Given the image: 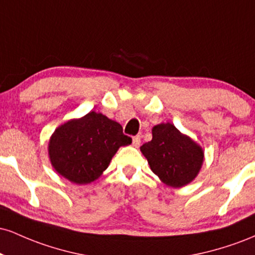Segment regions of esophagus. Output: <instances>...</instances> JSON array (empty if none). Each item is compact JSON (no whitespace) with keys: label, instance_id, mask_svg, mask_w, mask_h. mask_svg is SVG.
<instances>
[{"label":"esophagus","instance_id":"1","mask_svg":"<svg viewBox=\"0 0 255 255\" xmlns=\"http://www.w3.org/2000/svg\"><path fill=\"white\" fill-rule=\"evenodd\" d=\"M140 141H141V140H140V136H134L133 141H131V145H133L134 147H139Z\"/></svg>","mask_w":255,"mask_h":255}]
</instances>
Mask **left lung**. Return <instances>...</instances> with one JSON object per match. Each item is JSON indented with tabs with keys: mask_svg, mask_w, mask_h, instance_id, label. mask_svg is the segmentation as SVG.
Instances as JSON below:
<instances>
[{
	"mask_svg": "<svg viewBox=\"0 0 255 255\" xmlns=\"http://www.w3.org/2000/svg\"><path fill=\"white\" fill-rule=\"evenodd\" d=\"M151 170L166 186L181 188L195 180L204 163V150L170 122L152 128V140L140 147Z\"/></svg>",
	"mask_w": 255,
	"mask_h": 255,
	"instance_id": "1",
	"label": "left lung"
}]
</instances>
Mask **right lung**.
I'll return each mask as SVG.
<instances>
[{
    "label": "right lung",
    "mask_w": 255,
    "mask_h": 255,
    "mask_svg": "<svg viewBox=\"0 0 255 255\" xmlns=\"http://www.w3.org/2000/svg\"><path fill=\"white\" fill-rule=\"evenodd\" d=\"M130 142L119 122L90 111L58 126L49 139L48 154L58 175L75 184H89L107 170L119 148Z\"/></svg>",
    "instance_id": "obj_1"
}]
</instances>
